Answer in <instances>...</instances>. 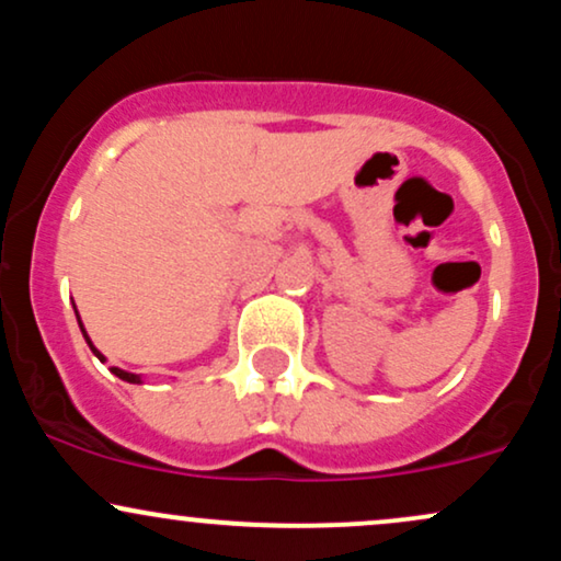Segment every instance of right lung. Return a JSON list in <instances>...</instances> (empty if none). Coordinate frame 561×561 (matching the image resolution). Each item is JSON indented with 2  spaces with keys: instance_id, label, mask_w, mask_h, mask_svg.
<instances>
[{
  "instance_id": "1",
  "label": "right lung",
  "mask_w": 561,
  "mask_h": 561,
  "mask_svg": "<svg viewBox=\"0 0 561 561\" xmlns=\"http://www.w3.org/2000/svg\"><path fill=\"white\" fill-rule=\"evenodd\" d=\"M76 308V306H73ZM76 319H79V327H81V332H83V340H87V343H89V347H92V353H94V356L96 358H100V362L102 364H105V356H102V353L100 351H96V347H94V343H92V340H89V334H87V330H83V324H81V317H79V311H76ZM113 375L115 377H118V379H124V382H131V385H141V377L139 375H131V371H126V369H118V366H113Z\"/></svg>"
}]
</instances>
